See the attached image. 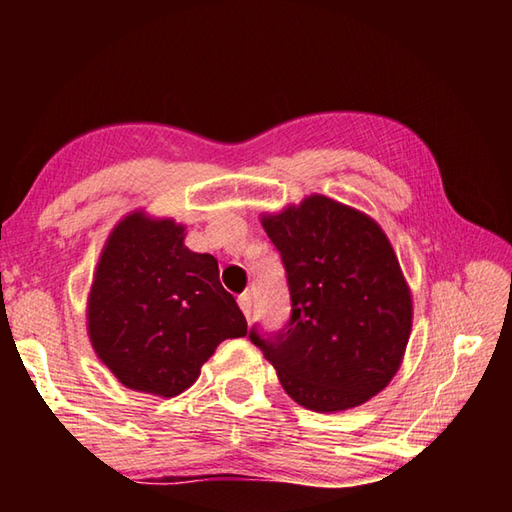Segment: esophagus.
<instances>
[{"label":"esophagus","instance_id":"34e87169","mask_svg":"<svg viewBox=\"0 0 512 512\" xmlns=\"http://www.w3.org/2000/svg\"><path fill=\"white\" fill-rule=\"evenodd\" d=\"M237 302H239L241 311H244V316L250 318V314H253V296H250V293H241Z\"/></svg>","mask_w":512,"mask_h":512}]
</instances>
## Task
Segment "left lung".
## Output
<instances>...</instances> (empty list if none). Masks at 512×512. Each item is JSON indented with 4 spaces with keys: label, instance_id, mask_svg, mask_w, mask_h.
Masks as SVG:
<instances>
[{
    "label": "left lung",
    "instance_id": "obj_1",
    "mask_svg": "<svg viewBox=\"0 0 512 512\" xmlns=\"http://www.w3.org/2000/svg\"><path fill=\"white\" fill-rule=\"evenodd\" d=\"M280 250L291 320L273 339L250 329L293 402L348 411L391 384L413 325V296L372 216L323 194L262 214Z\"/></svg>",
    "mask_w": 512,
    "mask_h": 512
}]
</instances>
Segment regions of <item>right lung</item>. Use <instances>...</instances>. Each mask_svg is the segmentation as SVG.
I'll return each instance as SVG.
<instances>
[{
  "label": "right lung",
  "instance_id": "1",
  "mask_svg": "<svg viewBox=\"0 0 512 512\" xmlns=\"http://www.w3.org/2000/svg\"><path fill=\"white\" fill-rule=\"evenodd\" d=\"M187 228L133 210L103 244L88 293V336L121 384L176 397L194 384L225 339L246 336V318L221 287L219 264L185 246Z\"/></svg>",
  "mask_w": 512,
  "mask_h": 512
}]
</instances>
